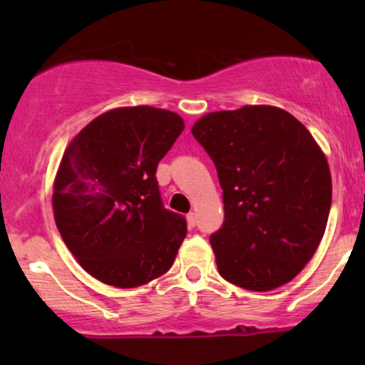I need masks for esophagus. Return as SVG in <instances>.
Wrapping results in <instances>:
<instances>
[{
    "label": "esophagus",
    "instance_id": "obj_1",
    "mask_svg": "<svg viewBox=\"0 0 365 365\" xmlns=\"http://www.w3.org/2000/svg\"><path fill=\"white\" fill-rule=\"evenodd\" d=\"M187 223H188V226H195V223H197V215L194 211H190L187 215Z\"/></svg>",
    "mask_w": 365,
    "mask_h": 365
}]
</instances>
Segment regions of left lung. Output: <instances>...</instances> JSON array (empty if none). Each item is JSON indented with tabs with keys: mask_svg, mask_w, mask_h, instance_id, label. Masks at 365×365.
Returning a JSON list of instances; mask_svg holds the SVG:
<instances>
[{
	"mask_svg": "<svg viewBox=\"0 0 365 365\" xmlns=\"http://www.w3.org/2000/svg\"><path fill=\"white\" fill-rule=\"evenodd\" d=\"M215 161L225 223L211 242L226 282L267 292L292 282L324 235L328 159L290 113L267 104L207 113L192 127Z\"/></svg>",
	"mask_w": 365,
	"mask_h": 365,
	"instance_id": "8db88e82",
	"label": "left lung"
}]
</instances>
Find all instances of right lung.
<instances>
[{"label": "right lung", "mask_w": 365, "mask_h": 365, "mask_svg": "<svg viewBox=\"0 0 365 365\" xmlns=\"http://www.w3.org/2000/svg\"><path fill=\"white\" fill-rule=\"evenodd\" d=\"M185 128L177 113L115 108L66 145L53 183V212L70 252L91 276L135 288L165 274L187 235L163 207L156 175Z\"/></svg>", "instance_id": "obj_1"}]
</instances>
